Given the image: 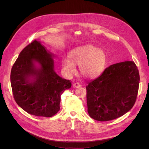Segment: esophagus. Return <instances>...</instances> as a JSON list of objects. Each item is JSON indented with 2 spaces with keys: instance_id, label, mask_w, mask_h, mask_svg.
I'll use <instances>...</instances> for the list:
<instances>
[{
  "instance_id": "34e87169",
  "label": "esophagus",
  "mask_w": 149,
  "mask_h": 149,
  "mask_svg": "<svg viewBox=\"0 0 149 149\" xmlns=\"http://www.w3.org/2000/svg\"><path fill=\"white\" fill-rule=\"evenodd\" d=\"M73 87L75 88H78L81 86V84L79 83H75L73 84Z\"/></svg>"
}]
</instances>
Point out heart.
Returning <instances> with one entry per match:
<instances>
[{"mask_svg": "<svg viewBox=\"0 0 149 149\" xmlns=\"http://www.w3.org/2000/svg\"><path fill=\"white\" fill-rule=\"evenodd\" d=\"M107 63L106 53L92 45H86L73 49L69 58H63L61 65L63 71L71 76L76 72L74 65L79 66L81 73L88 78L94 79L105 71Z\"/></svg>", "mask_w": 149, "mask_h": 149, "instance_id": "obj_1", "label": "heart"}]
</instances>
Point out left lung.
I'll use <instances>...</instances> for the list:
<instances>
[{
    "label": "left lung",
    "instance_id": "8db88e82",
    "mask_svg": "<svg viewBox=\"0 0 149 149\" xmlns=\"http://www.w3.org/2000/svg\"><path fill=\"white\" fill-rule=\"evenodd\" d=\"M139 81V70L133 61L107 68L86 87L89 116L96 120L107 121L127 113L136 101Z\"/></svg>",
    "mask_w": 149,
    "mask_h": 149
}]
</instances>
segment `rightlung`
Returning a JSON list of instances; mask_svg holds the SVG:
<instances>
[{
	"label": "right lung",
	"instance_id": "obj_1",
	"mask_svg": "<svg viewBox=\"0 0 149 149\" xmlns=\"http://www.w3.org/2000/svg\"><path fill=\"white\" fill-rule=\"evenodd\" d=\"M54 56L37 40L19 54L11 70L17 104L29 114L49 118L60 110L61 95L71 83L55 71Z\"/></svg>",
	"mask_w": 149,
	"mask_h": 149
}]
</instances>
